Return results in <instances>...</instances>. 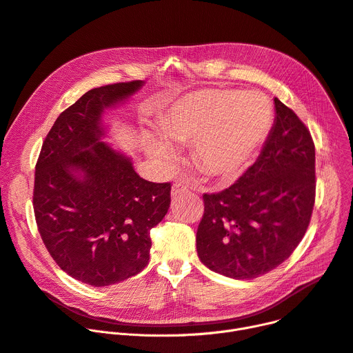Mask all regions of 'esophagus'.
Listing matches in <instances>:
<instances>
[{
    "label": "esophagus",
    "instance_id": "1",
    "mask_svg": "<svg viewBox=\"0 0 353 353\" xmlns=\"http://www.w3.org/2000/svg\"><path fill=\"white\" fill-rule=\"evenodd\" d=\"M190 185L185 183L183 181H175L172 185V196H178L183 192H188Z\"/></svg>",
    "mask_w": 353,
    "mask_h": 353
}]
</instances>
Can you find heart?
Segmentation results:
<instances>
[{
  "instance_id": "1",
  "label": "heart",
  "mask_w": 353,
  "mask_h": 353,
  "mask_svg": "<svg viewBox=\"0 0 353 353\" xmlns=\"http://www.w3.org/2000/svg\"><path fill=\"white\" fill-rule=\"evenodd\" d=\"M272 121V103L261 92L202 90L174 103L159 122L161 137L147 138V150L170 165L176 157L171 142H194V159L202 172L232 179L250 167Z\"/></svg>"
}]
</instances>
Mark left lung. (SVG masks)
<instances>
[{"mask_svg": "<svg viewBox=\"0 0 353 353\" xmlns=\"http://www.w3.org/2000/svg\"><path fill=\"white\" fill-rule=\"evenodd\" d=\"M274 101L275 122L256 162L230 188L202 195L198 256L234 279L262 276L291 256L314 211V139L291 108Z\"/></svg>", "mask_w": 353, "mask_h": 353, "instance_id": "left-lung-1", "label": "left lung"}]
</instances>
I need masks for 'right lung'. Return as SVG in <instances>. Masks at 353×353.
<instances>
[{"mask_svg": "<svg viewBox=\"0 0 353 353\" xmlns=\"http://www.w3.org/2000/svg\"><path fill=\"white\" fill-rule=\"evenodd\" d=\"M142 84L85 92L59 114L35 165L32 205L41 239L62 271L92 286L122 282L148 265L150 231L171 203L170 182L141 178L130 158L101 142L103 110Z\"/></svg>", "mask_w": 353, "mask_h": 353, "instance_id": "1", "label": "right lung"}]
</instances>
